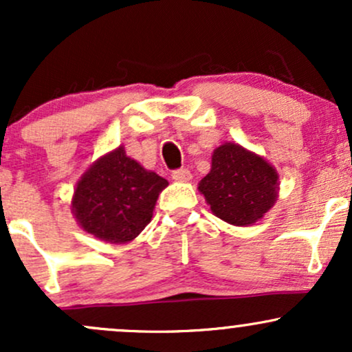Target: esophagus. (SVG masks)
<instances>
[{
  "instance_id": "1",
  "label": "esophagus",
  "mask_w": 352,
  "mask_h": 352,
  "mask_svg": "<svg viewBox=\"0 0 352 352\" xmlns=\"http://www.w3.org/2000/svg\"><path fill=\"white\" fill-rule=\"evenodd\" d=\"M172 179L177 182H188L192 179V173H190L188 168H177V170L172 172Z\"/></svg>"
}]
</instances>
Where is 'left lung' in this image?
I'll return each instance as SVG.
<instances>
[{
  "label": "left lung",
  "instance_id": "obj_1",
  "mask_svg": "<svg viewBox=\"0 0 352 352\" xmlns=\"http://www.w3.org/2000/svg\"><path fill=\"white\" fill-rule=\"evenodd\" d=\"M199 190L213 215L230 225L248 227L276 201L278 173L263 157L225 142L213 151L212 168Z\"/></svg>",
  "mask_w": 352,
  "mask_h": 352
}]
</instances>
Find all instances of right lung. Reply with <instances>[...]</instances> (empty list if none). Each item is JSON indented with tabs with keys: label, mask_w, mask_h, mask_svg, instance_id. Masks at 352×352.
I'll return each mask as SVG.
<instances>
[{
	"label": "right lung",
	"mask_w": 352,
	"mask_h": 352,
	"mask_svg": "<svg viewBox=\"0 0 352 352\" xmlns=\"http://www.w3.org/2000/svg\"><path fill=\"white\" fill-rule=\"evenodd\" d=\"M168 182L125 155L124 147L100 157L80 177L72 213L84 232L107 243H129L152 220Z\"/></svg>",
	"instance_id": "right-lung-1"
}]
</instances>
